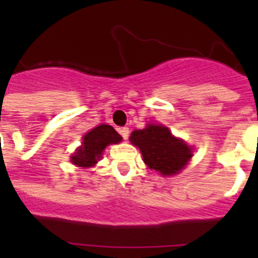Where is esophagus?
I'll list each match as a JSON object with an SVG mask.
<instances>
[{"instance_id":"obj_1","label":"esophagus","mask_w":258,"mask_h":258,"mask_svg":"<svg viewBox=\"0 0 258 258\" xmlns=\"http://www.w3.org/2000/svg\"><path fill=\"white\" fill-rule=\"evenodd\" d=\"M120 134L124 140H127V137H129V127H120Z\"/></svg>"}]
</instances>
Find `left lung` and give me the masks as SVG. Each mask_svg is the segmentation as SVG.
<instances>
[{"mask_svg":"<svg viewBox=\"0 0 258 258\" xmlns=\"http://www.w3.org/2000/svg\"><path fill=\"white\" fill-rule=\"evenodd\" d=\"M129 140L140 147L145 163L163 175L178 173L192 156L190 147L163 125L149 124L145 129L134 131Z\"/></svg>","mask_w":258,"mask_h":258,"instance_id":"8db88e82","label":"left lung"}]
</instances>
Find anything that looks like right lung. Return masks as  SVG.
Instances as JSON below:
<instances>
[{
  "instance_id": "right-lung-1",
  "label": "right lung",
  "mask_w": 258,
  "mask_h": 258,
  "mask_svg": "<svg viewBox=\"0 0 258 258\" xmlns=\"http://www.w3.org/2000/svg\"><path fill=\"white\" fill-rule=\"evenodd\" d=\"M121 140V136L111 125H98L84 136L83 146L71 157V161L83 168L93 166L97 160H99L106 146L118 143Z\"/></svg>"
}]
</instances>
